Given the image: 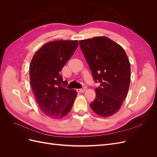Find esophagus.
I'll return each instance as SVG.
<instances>
[{
    "mask_svg": "<svg viewBox=\"0 0 157 157\" xmlns=\"http://www.w3.org/2000/svg\"><path fill=\"white\" fill-rule=\"evenodd\" d=\"M86 87H82V88H80V89H77V91L78 92H84L85 90H86Z\"/></svg>",
    "mask_w": 157,
    "mask_h": 157,
    "instance_id": "1",
    "label": "esophagus"
}]
</instances>
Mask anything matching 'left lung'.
I'll list each match as a JSON object with an SVG mask.
<instances>
[{
	"label": "left lung",
	"instance_id": "8db88e82",
	"mask_svg": "<svg viewBox=\"0 0 157 157\" xmlns=\"http://www.w3.org/2000/svg\"><path fill=\"white\" fill-rule=\"evenodd\" d=\"M80 49L100 85L90 107L98 115L107 117L116 113L127 96L130 81V63L124 50L105 36L79 41Z\"/></svg>",
	"mask_w": 157,
	"mask_h": 157
}]
</instances>
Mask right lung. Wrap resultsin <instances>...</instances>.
Wrapping results in <instances>:
<instances>
[{
    "label": "right lung",
    "mask_w": 157,
    "mask_h": 157,
    "mask_svg": "<svg viewBox=\"0 0 157 157\" xmlns=\"http://www.w3.org/2000/svg\"><path fill=\"white\" fill-rule=\"evenodd\" d=\"M77 40L52 41L42 46L30 65V83L40 110L50 118L65 117L73 105L77 92L62 84L61 71L74 54Z\"/></svg>",
    "instance_id": "right-lung-1"
}]
</instances>
